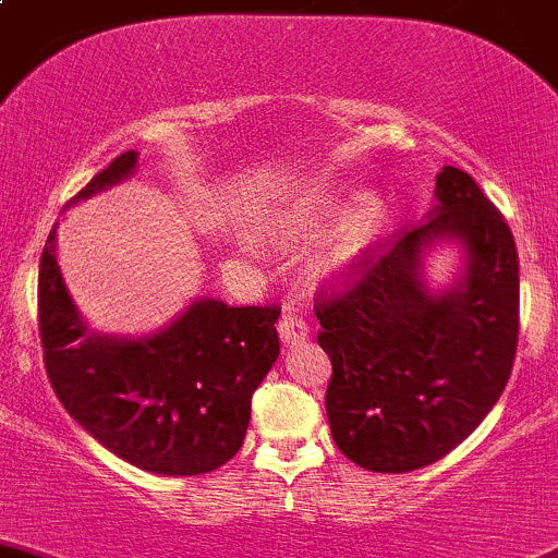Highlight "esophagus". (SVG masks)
I'll list each match as a JSON object with an SVG mask.
<instances>
[{
	"label": "esophagus",
	"mask_w": 558,
	"mask_h": 558,
	"mask_svg": "<svg viewBox=\"0 0 558 558\" xmlns=\"http://www.w3.org/2000/svg\"><path fill=\"white\" fill-rule=\"evenodd\" d=\"M279 338L284 343H298L308 336V322L295 314L292 308H284V314L279 317Z\"/></svg>",
	"instance_id": "34e87169"
}]
</instances>
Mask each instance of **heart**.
Instances as JSON below:
<instances>
[{"label": "heart", "mask_w": 558, "mask_h": 558, "mask_svg": "<svg viewBox=\"0 0 558 558\" xmlns=\"http://www.w3.org/2000/svg\"><path fill=\"white\" fill-rule=\"evenodd\" d=\"M314 206L322 209V206H327V201L314 198ZM381 201L373 193H360L341 215V222H338L330 250L322 257L319 271L330 277V274L343 271L347 266H352V260H357V257L363 255L365 246L371 244L373 233L381 226Z\"/></svg>", "instance_id": "b5f03b06"}]
</instances>
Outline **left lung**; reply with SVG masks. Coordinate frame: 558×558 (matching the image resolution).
I'll return each mask as SVG.
<instances>
[{
  "mask_svg": "<svg viewBox=\"0 0 558 558\" xmlns=\"http://www.w3.org/2000/svg\"><path fill=\"white\" fill-rule=\"evenodd\" d=\"M435 209L319 290L317 336L332 363L327 422L341 453L373 473H411L457 449L492 411L519 343L513 233L468 171L444 166ZM465 246L463 279L429 293L423 250Z\"/></svg>",
  "mask_w": 558,
  "mask_h": 558,
  "instance_id": "1",
  "label": "left lung"
}]
</instances>
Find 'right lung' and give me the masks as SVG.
Segmentation results:
<instances>
[{
    "instance_id": "1",
    "label": "right lung",
    "mask_w": 558,
    "mask_h": 558,
    "mask_svg": "<svg viewBox=\"0 0 558 558\" xmlns=\"http://www.w3.org/2000/svg\"><path fill=\"white\" fill-rule=\"evenodd\" d=\"M136 158L118 155L69 204L129 180ZM53 241L56 226L39 260V338L69 416L147 473L201 475L236 457L252 395L279 357L281 308L198 298L153 336H99L69 298Z\"/></svg>"
}]
</instances>
